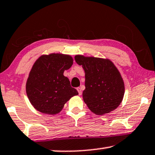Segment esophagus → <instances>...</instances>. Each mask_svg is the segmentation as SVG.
<instances>
[{
    "instance_id": "1",
    "label": "esophagus",
    "mask_w": 155,
    "mask_h": 155,
    "mask_svg": "<svg viewBox=\"0 0 155 155\" xmlns=\"http://www.w3.org/2000/svg\"><path fill=\"white\" fill-rule=\"evenodd\" d=\"M77 91H78V92H79V95H81V94H82L81 88H80V87L77 88Z\"/></svg>"
}]
</instances>
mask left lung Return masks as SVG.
I'll return each mask as SVG.
<instances>
[{"label":"left lung","mask_w":155,"mask_h":155,"mask_svg":"<svg viewBox=\"0 0 155 155\" xmlns=\"http://www.w3.org/2000/svg\"><path fill=\"white\" fill-rule=\"evenodd\" d=\"M74 59L85 72L83 99L90 110L104 115L116 109L123 99L125 84L113 61L81 54L76 55Z\"/></svg>","instance_id":"left-lung-1"}]
</instances>
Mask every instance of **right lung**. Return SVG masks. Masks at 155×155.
I'll return each instance as SVG.
<instances>
[{
  "label": "right lung",
  "instance_id": "right-lung-1",
  "mask_svg": "<svg viewBox=\"0 0 155 155\" xmlns=\"http://www.w3.org/2000/svg\"><path fill=\"white\" fill-rule=\"evenodd\" d=\"M73 61L71 55L61 53L42 54L35 61L27 79L26 93L37 110L56 115L71 97L79 94L64 76Z\"/></svg>",
  "mask_w": 155,
  "mask_h": 155
}]
</instances>
